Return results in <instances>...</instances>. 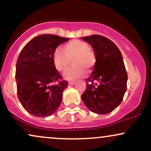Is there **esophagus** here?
I'll use <instances>...</instances> for the list:
<instances>
[{"label": "esophagus", "instance_id": "34e87169", "mask_svg": "<svg viewBox=\"0 0 151 151\" xmlns=\"http://www.w3.org/2000/svg\"><path fill=\"white\" fill-rule=\"evenodd\" d=\"M75 81H70V82H69V85H70V86H73V85H74V84H75Z\"/></svg>", "mask_w": 151, "mask_h": 151}]
</instances>
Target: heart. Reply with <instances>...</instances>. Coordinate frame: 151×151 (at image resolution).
Masks as SVG:
<instances>
[{"label": "heart", "instance_id": "b5f03b06", "mask_svg": "<svg viewBox=\"0 0 151 151\" xmlns=\"http://www.w3.org/2000/svg\"><path fill=\"white\" fill-rule=\"evenodd\" d=\"M53 64L59 72H65L72 61L74 67L64 74L67 80L73 81L85 75V71L90 72L96 62V55L87 42L79 40L70 41L57 49L53 54Z\"/></svg>", "mask_w": 151, "mask_h": 151}]
</instances>
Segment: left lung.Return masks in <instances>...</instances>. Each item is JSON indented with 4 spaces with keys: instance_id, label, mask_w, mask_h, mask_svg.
<instances>
[{
    "instance_id": "8db88e82",
    "label": "left lung",
    "mask_w": 151,
    "mask_h": 151,
    "mask_svg": "<svg viewBox=\"0 0 151 151\" xmlns=\"http://www.w3.org/2000/svg\"><path fill=\"white\" fill-rule=\"evenodd\" d=\"M81 38L91 45L96 58L81 100L93 113L109 114L121 103L127 89L128 76L122 55L117 46L104 36Z\"/></svg>"
}]
</instances>
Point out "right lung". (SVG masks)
<instances>
[{"label": "right lung", "mask_w": 151, "mask_h": 151, "mask_svg": "<svg viewBox=\"0 0 151 151\" xmlns=\"http://www.w3.org/2000/svg\"><path fill=\"white\" fill-rule=\"evenodd\" d=\"M69 38L41 35L22 48L16 63L15 80L19 101L28 113L37 117L51 116L62 102L68 82L53 64V54Z\"/></svg>", "instance_id": "right-lung-1"}]
</instances>
